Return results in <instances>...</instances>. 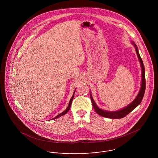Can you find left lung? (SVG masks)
Here are the masks:
<instances>
[{
  "instance_id": "8db88e82",
  "label": "left lung",
  "mask_w": 158,
  "mask_h": 158,
  "mask_svg": "<svg viewBox=\"0 0 158 158\" xmlns=\"http://www.w3.org/2000/svg\"><path fill=\"white\" fill-rule=\"evenodd\" d=\"M132 44L135 47V51L137 54V56L139 57V59L140 60V64H141V67H142V86L140 90L139 91V94L136 97L135 99L130 104L128 105L127 106L125 107L124 108L121 110L120 111H113V112H110V111H106L102 110L98 108L97 105L95 104L93 98L92 97L91 95H90V100L92 102V104L95 109L96 113H97L99 115L106 117V118H112V119H118V118H121L124 117H126L127 115H128L130 112H131L135 107H137L138 105L140 104L143 99V96L145 92V89H146V80H145V69H144V66L143 64V61L142 59L139 54V53L138 52L137 47L135 45V43L132 42Z\"/></svg>"
}]
</instances>
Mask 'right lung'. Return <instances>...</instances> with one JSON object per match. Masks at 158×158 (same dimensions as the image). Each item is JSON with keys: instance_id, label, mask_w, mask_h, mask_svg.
<instances>
[{"instance_id": "obj_1", "label": "right lung", "mask_w": 158, "mask_h": 158, "mask_svg": "<svg viewBox=\"0 0 158 158\" xmlns=\"http://www.w3.org/2000/svg\"><path fill=\"white\" fill-rule=\"evenodd\" d=\"M75 92H74V94H73V95L72 97L71 98L70 100V102H69V106H68V108H66V110H65L64 112H63V113H61V114H60L59 115H58L57 116H56V117H54V118H53V119H56V118H59V117H61V116H62V115H64L65 114H66V113H68V111H69V110H70V106H71V104H72V101H73V97H74V94H75Z\"/></svg>"}]
</instances>
